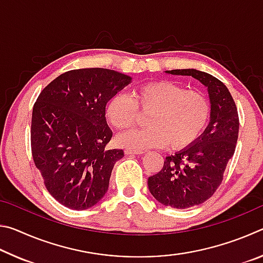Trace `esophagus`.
Wrapping results in <instances>:
<instances>
[{
    "label": "esophagus",
    "instance_id": "1",
    "mask_svg": "<svg viewBox=\"0 0 263 263\" xmlns=\"http://www.w3.org/2000/svg\"><path fill=\"white\" fill-rule=\"evenodd\" d=\"M145 151H138V149H125L126 155H136V154H144Z\"/></svg>",
    "mask_w": 263,
    "mask_h": 263
}]
</instances>
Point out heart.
<instances>
[{
  "mask_svg": "<svg viewBox=\"0 0 263 263\" xmlns=\"http://www.w3.org/2000/svg\"><path fill=\"white\" fill-rule=\"evenodd\" d=\"M140 112H148L146 126L119 135V146L128 149H147L168 145L183 149L193 145L205 130L210 117V102L198 89L158 80L135 87L130 95L119 92L108 101L105 118L117 130L135 125Z\"/></svg>",
  "mask_w": 263,
  "mask_h": 263,
  "instance_id": "1",
  "label": "heart"
}]
</instances>
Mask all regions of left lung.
I'll return each mask as SVG.
<instances>
[{
	"label": "left lung",
	"instance_id": "left-lung-1",
	"mask_svg": "<svg viewBox=\"0 0 263 263\" xmlns=\"http://www.w3.org/2000/svg\"><path fill=\"white\" fill-rule=\"evenodd\" d=\"M167 73L197 79L208 87L211 102L210 123L198 140L167 157L161 171L148 177V189L158 202L174 209H188L205 202L221 184L237 145L239 116L229 89L211 74L196 69Z\"/></svg>",
	"mask_w": 263,
	"mask_h": 263
}]
</instances>
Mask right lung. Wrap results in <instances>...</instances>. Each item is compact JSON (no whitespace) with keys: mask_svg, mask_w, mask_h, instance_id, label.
<instances>
[{"mask_svg":"<svg viewBox=\"0 0 263 263\" xmlns=\"http://www.w3.org/2000/svg\"><path fill=\"white\" fill-rule=\"evenodd\" d=\"M131 78L106 68L61 74L43 89L33 105L31 152L48 193L73 210L99 203L109 188L123 149H108V101Z\"/></svg>","mask_w":263,"mask_h":263,"instance_id":"1","label":"right lung"}]
</instances>
